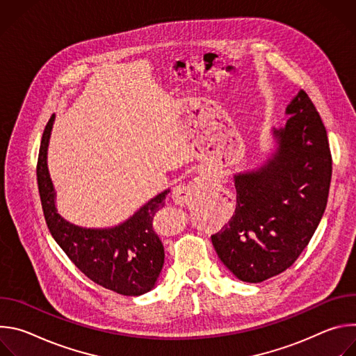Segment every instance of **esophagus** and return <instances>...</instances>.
<instances>
[{
    "instance_id": "34e87169",
    "label": "esophagus",
    "mask_w": 356,
    "mask_h": 356,
    "mask_svg": "<svg viewBox=\"0 0 356 356\" xmlns=\"http://www.w3.org/2000/svg\"><path fill=\"white\" fill-rule=\"evenodd\" d=\"M209 191V183L204 176L194 177L188 184L179 186L173 190V200L180 206H193Z\"/></svg>"
}]
</instances>
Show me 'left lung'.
<instances>
[{
  "label": "left lung",
  "mask_w": 356,
  "mask_h": 356,
  "mask_svg": "<svg viewBox=\"0 0 356 356\" xmlns=\"http://www.w3.org/2000/svg\"><path fill=\"white\" fill-rule=\"evenodd\" d=\"M277 147L259 169L234 176L236 207L211 235L221 262L242 282L259 283L290 268L314 235L327 207L332 159L325 127L300 90L286 108Z\"/></svg>",
  "instance_id": "8db88e82"
}]
</instances>
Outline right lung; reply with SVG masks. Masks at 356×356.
Returning a JSON list of instances; mask_svg holds the SVG:
<instances>
[{"label": "right lung", "instance_id": "right-lung-1", "mask_svg": "<svg viewBox=\"0 0 356 356\" xmlns=\"http://www.w3.org/2000/svg\"><path fill=\"white\" fill-rule=\"evenodd\" d=\"M55 115L44 127L36 166L43 216L54 239L94 283L122 296H140L155 287L165 249L154 231V216L165 206L169 188L150 198L125 222L113 228H83L56 210V193L47 170V146Z\"/></svg>", "mask_w": 356, "mask_h": 356}]
</instances>
